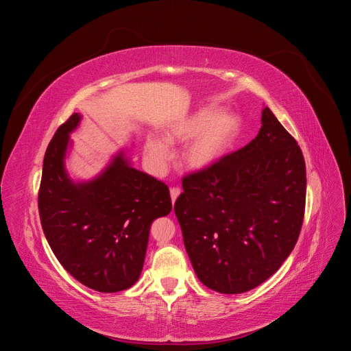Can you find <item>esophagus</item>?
I'll return each mask as SVG.
<instances>
[{"label":"esophagus","instance_id":"esophagus-1","mask_svg":"<svg viewBox=\"0 0 351 351\" xmlns=\"http://www.w3.org/2000/svg\"><path fill=\"white\" fill-rule=\"evenodd\" d=\"M180 193H182V190H180L178 187H173L171 190H169V195H171V200H173V204L176 202V199L180 196Z\"/></svg>","mask_w":351,"mask_h":351}]
</instances>
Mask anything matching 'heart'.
<instances>
[{
  "label": "heart",
  "instance_id": "b5f03b06",
  "mask_svg": "<svg viewBox=\"0 0 351 351\" xmlns=\"http://www.w3.org/2000/svg\"><path fill=\"white\" fill-rule=\"evenodd\" d=\"M240 132V120L232 112H218L214 107L199 108L162 130V138L146 136L145 156L154 171L162 173L171 149L169 145L191 141L183 154L184 164L192 169H206L226 155Z\"/></svg>",
  "mask_w": 351,
  "mask_h": 351
}]
</instances>
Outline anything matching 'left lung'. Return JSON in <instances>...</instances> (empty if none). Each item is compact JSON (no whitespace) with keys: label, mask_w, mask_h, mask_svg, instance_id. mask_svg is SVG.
Here are the masks:
<instances>
[{"label":"left lung","mask_w":351,"mask_h":351,"mask_svg":"<svg viewBox=\"0 0 351 351\" xmlns=\"http://www.w3.org/2000/svg\"><path fill=\"white\" fill-rule=\"evenodd\" d=\"M254 139L183 178L174 205L202 284L240 294L267 281L299 239L306 204L300 146L265 107Z\"/></svg>","instance_id":"left-lung-1"}]
</instances>
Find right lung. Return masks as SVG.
<instances>
[{
    "instance_id": "obj_1",
    "label": "right lung",
    "mask_w": 351,
    "mask_h": 351,
    "mask_svg": "<svg viewBox=\"0 0 351 351\" xmlns=\"http://www.w3.org/2000/svg\"><path fill=\"white\" fill-rule=\"evenodd\" d=\"M79 112L58 127L44 158L38 196L44 234L56 258L79 282L101 293L139 280L154 219L173 209L168 187L115 154L101 174L74 182L66 169Z\"/></svg>"
}]
</instances>
